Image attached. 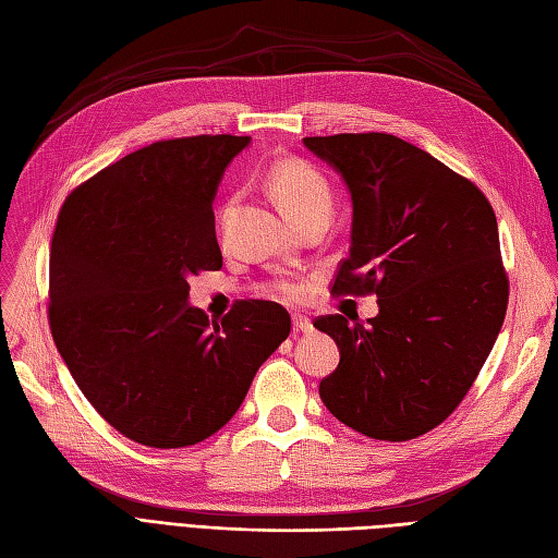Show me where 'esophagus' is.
Here are the masks:
<instances>
[{
	"label": "esophagus",
	"mask_w": 558,
	"mask_h": 558,
	"mask_svg": "<svg viewBox=\"0 0 558 558\" xmlns=\"http://www.w3.org/2000/svg\"><path fill=\"white\" fill-rule=\"evenodd\" d=\"M314 330V326H312V320L307 318V316H302V314H293V332H302V335H307V332H312Z\"/></svg>",
	"instance_id": "esophagus-1"
}]
</instances>
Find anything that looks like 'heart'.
Returning a JSON list of instances; mask_svg holds the SVG:
<instances>
[{
  "instance_id": "obj_1",
  "label": "heart",
  "mask_w": 558,
  "mask_h": 558,
  "mask_svg": "<svg viewBox=\"0 0 558 558\" xmlns=\"http://www.w3.org/2000/svg\"><path fill=\"white\" fill-rule=\"evenodd\" d=\"M269 185L283 214L300 221L316 211L332 209V191L328 179L316 167L302 160H281L269 172ZM283 300H295L300 289L293 281H277L272 289Z\"/></svg>"
}]
</instances>
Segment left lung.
Here are the masks:
<instances>
[{"label":"left lung","mask_w":558,"mask_h":558,"mask_svg":"<svg viewBox=\"0 0 558 558\" xmlns=\"http://www.w3.org/2000/svg\"><path fill=\"white\" fill-rule=\"evenodd\" d=\"M302 142L351 193V248L332 293H375L379 305L367 324L314 320L340 349L318 396L353 430L414 440L459 408L508 312L494 207L475 183L393 134Z\"/></svg>","instance_id":"1"}]
</instances>
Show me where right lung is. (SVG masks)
I'll return each mask as SVG.
<instances>
[{
    "label": "right lung",
    "instance_id": "1",
    "mask_svg": "<svg viewBox=\"0 0 558 558\" xmlns=\"http://www.w3.org/2000/svg\"><path fill=\"white\" fill-rule=\"evenodd\" d=\"M251 137L144 146L66 195L50 242L48 324L81 393L130 440L179 449L221 430L291 316L242 300L189 305V277L221 269L211 202Z\"/></svg>",
    "mask_w": 558,
    "mask_h": 558
}]
</instances>
